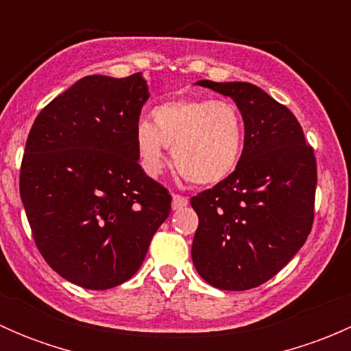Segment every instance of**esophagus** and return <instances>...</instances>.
<instances>
[{
    "label": "esophagus",
    "mask_w": 351,
    "mask_h": 351,
    "mask_svg": "<svg viewBox=\"0 0 351 351\" xmlns=\"http://www.w3.org/2000/svg\"><path fill=\"white\" fill-rule=\"evenodd\" d=\"M186 205H189V198L183 195H173V210H180V208L186 207Z\"/></svg>",
    "instance_id": "obj_1"
}]
</instances>
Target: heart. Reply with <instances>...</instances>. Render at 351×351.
<instances>
[{
  "mask_svg": "<svg viewBox=\"0 0 351 351\" xmlns=\"http://www.w3.org/2000/svg\"><path fill=\"white\" fill-rule=\"evenodd\" d=\"M153 122L134 129L139 165L149 176L161 173L166 147L180 175L195 185H214L234 171L243 153L244 123L228 100L182 98L153 110Z\"/></svg>",
  "mask_w": 351,
  "mask_h": 351,
  "instance_id": "obj_1",
  "label": "heart"
}]
</instances>
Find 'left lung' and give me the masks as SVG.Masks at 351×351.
Segmentation results:
<instances>
[{
  "label": "left lung",
  "instance_id": "1",
  "mask_svg": "<svg viewBox=\"0 0 351 351\" xmlns=\"http://www.w3.org/2000/svg\"><path fill=\"white\" fill-rule=\"evenodd\" d=\"M197 84L234 100L244 146L234 171L190 200L198 215L192 260L215 289H254L275 277L309 236L316 158L293 113L261 88L244 81Z\"/></svg>",
  "mask_w": 351,
  "mask_h": 351
}]
</instances>
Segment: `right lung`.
I'll use <instances>...</instances> for the list:
<instances>
[{"instance_id": "right-lung-1", "label": "right lung", "mask_w": 351, "mask_h": 351, "mask_svg": "<svg viewBox=\"0 0 351 351\" xmlns=\"http://www.w3.org/2000/svg\"><path fill=\"white\" fill-rule=\"evenodd\" d=\"M149 98L143 73L91 74L35 119L20 171L35 244L62 278L91 290L129 280L171 195L141 168L134 141Z\"/></svg>"}]
</instances>
